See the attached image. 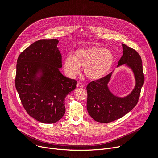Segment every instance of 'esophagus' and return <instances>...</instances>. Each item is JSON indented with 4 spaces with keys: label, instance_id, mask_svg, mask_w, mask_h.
<instances>
[{
    "label": "esophagus",
    "instance_id": "34e87169",
    "mask_svg": "<svg viewBox=\"0 0 158 158\" xmlns=\"http://www.w3.org/2000/svg\"><path fill=\"white\" fill-rule=\"evenodd\" d=\"M76 86H77V87H79V88H83L84 87V84L81 82H79L77 83Z\"/></svg>",
    "mask_w": 158,
    "mask_h": 158
}]
</instances>
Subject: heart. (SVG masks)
<instances>
[{"instance_id": "1", "label": "heart", "mask_w": 158, "mask_h": 158, "mask_svg": "<svg viewBox=\"0 0 158 158\" xmlns=\"http://www.w3.org/2000/svg\"><path fill=\"white\" fill-rule=\"evenodd\" d=\"M113 55L108 49L100 47H92L79 49L73 57L65 58L64 69L70 76L79 73L80 66L84 68L86 76L89 79H98L103 77L111 68Z\"/></svg>"}]
</instances>
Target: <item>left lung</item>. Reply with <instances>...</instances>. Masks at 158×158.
Here are the masks:
<instances>
[{
    "mask_svg": "<svg viewBox=\"0 0 158 158\" xmlns=\"http://www.w3.org/2000/svg\"><path fill=\"white\" fill-rule=\"evenodd\" d=\"M122 45L123 55L118 64L126 63L132 69L136 79V86L130 95L120 98L114 96L107 86L111 73L88 83L86 87L87 110L90 117L98 122H111L131 111L138 102L144 83L142 61L139 54L135 49L125 44Z\"/></svg>",
    "mask_w": 158,
    "mask_h": 158,
    "instance_id": "left-lung-1",
    "label": "left lung"
}]
</instances>
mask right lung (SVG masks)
<instances>
[{
    "label": "right lung",
    "instance_id": "add662e5",
    "mask_svg": "<svg viewBox=\"0 0 158 158\" xmlns=\"http://www.w3.org/2000/svg\"><path fill=\"white\" fill-rule=\"evenodd\" d=\"M58 40H40L19 55L15 86L25 110L31 117L45 123L60 120L65 113L64 98L76 89L77 81L66 77L59 70L61 55ZM38 69L44 76L36 79Z\"/></svg>",
    "mask_w": 158,
    "mask_h": 158
}]
</instances>
